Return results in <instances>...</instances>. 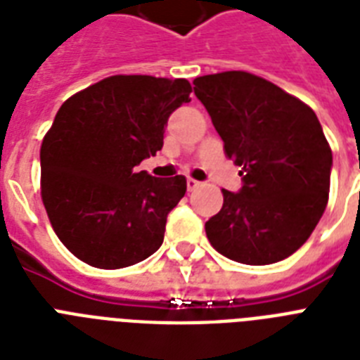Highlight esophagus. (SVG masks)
<instances>
[{"label": "esophagus", "mask_w": 360, "mask_h": 360, "mask_svg": "<svg viewBox=\"0 0 360 360\" xmlns=\"http://www.w3.org/2000/svg\"><path fill=\"white\" fill-rule=\"evenodd\" d=\"M200 185H201L200 181L192 179V177H188V179H186V186H188V190H190V192H192V190H195V188H198V186H200Z\"/></svg>", "instance_id": "esophagus-1"}]
</instances>
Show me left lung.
<instances>
[{"label":"left lung","instance_id":"8db88e82","mask_svg":"<svg viewBox=\"0 0 360 360\" xmlns=\"http://www.w3.org/2000/svg\"><path fill=\"white\" fill-rule=\"evenodd\" d=\"M224 150L242 166V188L205 224L212 248L242 264H271L297 251L322 218L333 153L311 107L248 72L194 79Z\"/></svg>","mask_w":360,"mask_h":360}]
</instances>
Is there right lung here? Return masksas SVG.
I'll return each instance as SVG.
<instances>
[{
	"label": "right lung",
	"mask_w": 360,
	"mask_h": 360,
	"mask_svg": "<svg viewBox=\"0 0 360 360\" xmlns=\"http://www.w3.org/2000/svg\"><path fill=\"white\" fill-rule=\"evenodd\" d=\"M190 92L186 79L112 75L58 109L40 148L42 201L77 259L116 270L159 250L186 179H157L136 166L162 150L168 118Z\"/></svg>",
	"instance_id": "obj_1"
}]
</instances>
